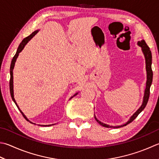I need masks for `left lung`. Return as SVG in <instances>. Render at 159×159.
Here are the masks:
<instances>
[{
  "label": "left lung",
  "mask_w": 159,
  "mask_h": 159,
  "mask_svg": "<svg viewBox=\"0 0 159 159\" xmlns=\"http://www.w3.org/2000/svg\"><path fill=\"white\" fill-rule=\"evenodd\" d=\"M138 45H139V46L141 47L143 53L144 54L145 59V64H146V71H147L146 88L145 90V93H144V97H143V101L142 105L140 106L139 109L134 113V115L131 117L130 119L127 122H126V123L122 125H119V126L114 127V126H110V125L104 124V123H102V122H101L100 121H99L96 118V117L95 116V120H96V121L100 125H102L103 127H108V128H118V127L126 126L127 125H128L129 123H130V122H132L138 116H139V113L145 109V107H146L147 104H148L149 97V93H150L149 90H150V86L152 85V78H153V72H152V52H151L150 49H149V46L147 45V43H145V41L144 40L139 41V42H138Z\"/></svg>",
  "instance_id": "8db88e82"
}]
</instances>
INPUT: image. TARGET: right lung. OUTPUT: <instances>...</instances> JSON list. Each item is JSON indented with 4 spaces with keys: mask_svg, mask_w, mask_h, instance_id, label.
<instances>
[{
    "mask_svg": "<svg viewBox=\"0 0 159 159\" xmlns=\"http://www.w3.org/2000/svg\"><path fill=\"white\" fill-rule=\"evenodd\" d=\"M39 32V30H36V31H34V32H33L32 34H30V35H29L28 37H25V39H24L21 41V43H20V44H19V47H18V48H17V50H16V54H15V55L14 56V57H13V59H12V60H11V65H10V95H11V98H12V100L14 102V103H15V104H16V107H18V109H19V111H20V112L22 113V115H23V116L24 117V118H25L27 121H29L30 122V123H32V124H34V123H33V122H30L29 120L26 118V116L24 115V113L21 111H20V109H19V106H18V104H17V103L16 102V100H15V99H14V86H13V69H14V64H15V62H16V59H17V57H18V56H19V54L23 50V49L24 48V47H25V45L28 43V41L34 37V36L37 34V33ZM77 94V93L75 94V95H74L73 96H75V95H76ZM73 98V97H71V98ZM70 98V99H71ZM51 125H41V126H46V127H47V126H51Z\"/></svg>",
    "mask_w": 159,
    "mask_h": 159,
    "instance_id": "add662e5",
    "label": "right lung"
}]
</instances>
